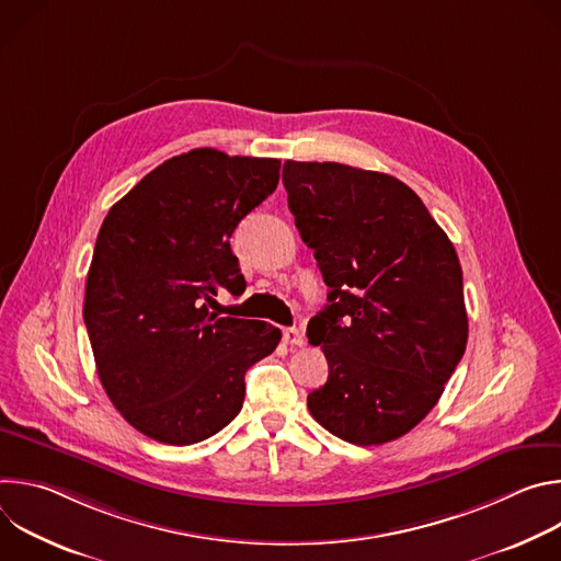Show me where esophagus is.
<instances>
[{"mask_svg":"<svg viewBox=\"0 0 561 561\" xmlns=\"http://www.w3.org/2000/svg\"><path fill=\"white\" fill-rule=\"evenodd\" d=\"M282 337L288 346H301L304 344V333L299 329H284Z\"/></svg>","mask_w":561,"mask_h":561,"instance_id":"esophagus-1","label":"esophagus"}]
</instances>
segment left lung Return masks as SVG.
Instances as JSON below:
<instances>
[{"label": "left lung", "instance_id": "obj_1", "mask_svg": "<svg viewBox=\"0 0 561 561\" xmlns=\"http://www.w3.org/2000/svg\"><path fill=\"white\" fill-rule=\"evenodd\" d=\"M288 208L329 293L308 322L329 381L308 411L335 437L377 446L437 404L468 340L455 247L424 202L386 173L284 162Z\"/></svg>", "mask_w": 561, "mask_h": 561}]
</instances>
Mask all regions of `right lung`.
<instances>
[{
	"instance_id": "right-lung-1",
	"label": "right lung",
	"mask_w": 561,
	"mask_h": 561,
	"mask_svg": "<svg viewBox=\"0 0 561 561\" xmlns=\"http://www.w3.org/2000/svg\"><path fill=\"white\" fill-rule=\"evenodd\" d=\"M279 159L195 148L167 159L106 215L87 279L84 324L100 381L146 437L188 446L228 426L247 370L282 333L210 312L247 288L230 234L279 182Z\"/></svg>"
}]
</instances>
